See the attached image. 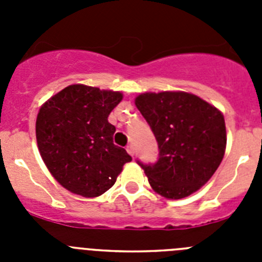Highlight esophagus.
Returning <instances> with one entry per match:
<instances>
[{
    "instance_id": "obj_1",
    "label": "esophagus",
    "mask_w": 262,
    "mask_h": 262,
    "mask_svg": "<svg viewBox=\"0 0 262 262\" xmlns=\"http://www.w3.org/2000/svg\"><path fill=\"white\" fill-rule=\"evenodd\" d=\"M127 152H128V155H131V156H134V155H135V147H134L133 144H129V145H127Z\"/></svg>"
}]
</instances>
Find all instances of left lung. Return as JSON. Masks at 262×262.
<instances>
[{
	"label": "left lung",
	"instance_id": "obj_1",
	"mask_svg": "<svg viewBox=\"0 0 262 262\" xmlns=\"http://www.w3.org/2000/svg\"><path fill=\"white\" fill-rule=\"evenodd\" d=\"M135 105L157 140L155 164H138L160 195L181 200L209 181L226 151V123L221 111L185 92L143 93Z\"/></svg>",
	"mask_w": 262,
	"mask_h": 262
}]
</instances>
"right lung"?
Segmentation results:
<instances>
[{
	"label": "right lung",
	"mask_w": 262,
	"mask_h": 262,
	"mask_svg": "<svg viewBox=\"0 0 262 262\" xmlns=\"http://www.w3.org/2000/svg\"><path fill=\"white\" fill-rule=\"evenodd\" d=\"M120 92L69 85L41 106L36 142L46 166L67 190L93 198L107 191L133 157L113 143L108 114Z\"/></svg>",
	"instance_id": "right-lung-1"
}]
</instances>
